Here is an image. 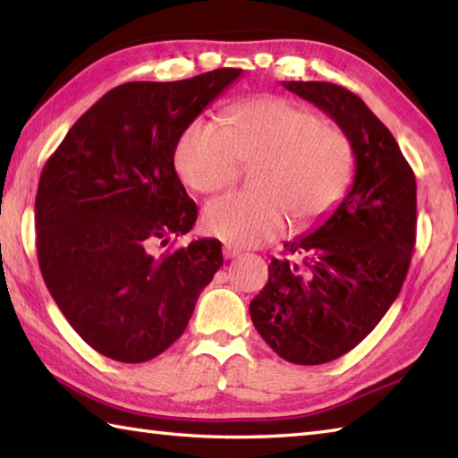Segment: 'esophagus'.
<instances>
[{"instance_id":"obj_1","label":"esophagus","mask_w":458,"mask_h":458,"mask_svg":"<svg viewBox=\"0 0 458 458\" xmlns=\"http://www.w3.org/2000/svg\"><path fill=\"white\" fill-rule=\"evenodd\" d=\"M222 254H224V258H226V260H230V258H236V256H240L242 254V250H240L238 246H232V244H226L222 248Z\"/></svg>"}]
</instances>
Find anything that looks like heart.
<instances>
[{"instance_id":"1","label":"heart","mask_w":458,"mask_h":458,"mask_svg":"<svg viewBox=\"0 0 458 458\" xmlns=\"http://www.w3.org/2000/svg\"><path fill=\"white\" fill-rule=\"evenodd\" d=\"M244 165H254L256 192L226 194L204 210L210 234L234 244H258L327 216L346 192L354 148L336 122L318 118L284 98L248 99L232 107L226 126L194 120L182 131L174 165L198 194L234 184Z\"/></svg>"}]
</instances>
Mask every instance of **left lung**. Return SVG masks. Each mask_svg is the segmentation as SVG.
<instances>
[{"instance_id":"obj_1","label":"left lung","mask_w":458,"mask_h":458,"mask_svg":"<svg viewBox=\"0 0 458 458\" xmlns=\"http://www.w3.org/2000/svg\"><path fill=\"white\" fill-rule=\"evenodd\" d=\"M330 115L354 148V178L328 218L272 258L250 318L274 352L324 364L367 338L401 293L417 228V180L362 99L328 81H282Z\"/></svg>"}]
</instances>
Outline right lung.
<instances>
[{
    "mask_svg": "<svg viewBox=\"0 0 458 458\" xmlns=\"http://www.w3.org/2000/svg\"><path fill=\"white\" fill-rule=\"evenodd\" d=\"M240 73L220 68L114 88L44 165L36 196L41 276L72 328L107 359L146 362L176 343L224 262L214 238L156 250L198 218L174 168L178 138Z\"/></svg>",
    "mask_w": 458,
    "mask_h": 458,
    "instance_id": "1",
    "label": "right lung"
}]
</instances>
